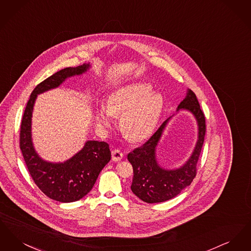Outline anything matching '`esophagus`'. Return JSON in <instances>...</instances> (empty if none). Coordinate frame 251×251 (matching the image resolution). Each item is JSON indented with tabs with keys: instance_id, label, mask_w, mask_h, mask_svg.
<instances>
[{
	"instance_id": "1",
	"label": "esophagus",
	"mask_w": 251,
	"mask_h": 251,
	"mask_svg": "<svg viewBox=\"0 0 251 251\" xmlns=\"http://www.w3.org/2000/svg\"><path fill=\"white\" fill-rule=\"evenodd\" d=\"M123 153L120 150H114L112 151V159L115 162H120V160L123 159Z\"/></svg>"
}]
</instances>
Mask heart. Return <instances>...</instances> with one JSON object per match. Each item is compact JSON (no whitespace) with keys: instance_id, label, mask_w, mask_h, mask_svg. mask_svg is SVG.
Returning <instances> with one entry per match:
<instances>
[{"instance_id":"1","label":"heart","mask_w":251,"mask_h":251,"mask_svg":"<svg viewBox=\"0 0 251 251\" xmlns=\"http://www.w3.org/2000/svg\"><path fill=\"white\" fill-rule=\"evenodd\" d=\"M165 107V98L152 91L150 84L131 83L116 89L108 103L100 102L96 110V121L100 129L106 130L120 116V129L131 141L148 137L155 128Z\"/></svg>"}]
</instances>
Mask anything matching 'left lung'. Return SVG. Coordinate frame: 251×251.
Wrapping results in <instances>:
<instances>
[{
	"label": "left lung",
	"mask_w": 251,
	"mask_h": 251,
	"mask_svg": "<svg viewBox=\"0 0 251 251\" xmlns=\"http://www.w3.org/2000/svg\"><path fill=\"white\" fill-rule=\"evenodd\" d=\"M191 113L198 124V140L188 160L179 167L167 169L157 160L156 149L166 127L175 115L168 118L155 133L144 144L128 154V160L133 168L131 189L141 201L147 203L164 202L178 196L191 184L196 177L197 163L201 151L206 131L205 117L195 93L187 89L185 98L180 101L176 114L179 111Z\"/></svg>",
	"instance_id": "1"
}]
</instances>
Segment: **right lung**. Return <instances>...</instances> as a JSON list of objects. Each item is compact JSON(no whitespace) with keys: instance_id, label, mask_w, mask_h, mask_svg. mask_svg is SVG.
<instances>
[{"instance_id":"right-lung-1","label":"right lung","mask_w":251,"mask_h":251,"mask_svg":"<svg viewBox=\"0 0 251 251\" xmlns=\"http://www.w3.org/2000/svg\"><path fill=\"white\" fill-rule=\"evenodd\" d=\"M90 68L89 63L66 68L37 84L30 96L22 120L20 147L29 173L41 191L59 202L77 201L91 191L99 174L111 160V151L106 142L87 140L81 151L64 162L53 163L42 159L32 139L34 105L39 94L59 87L68 78L82 75Z\"/></svg>"}]
</instances>
